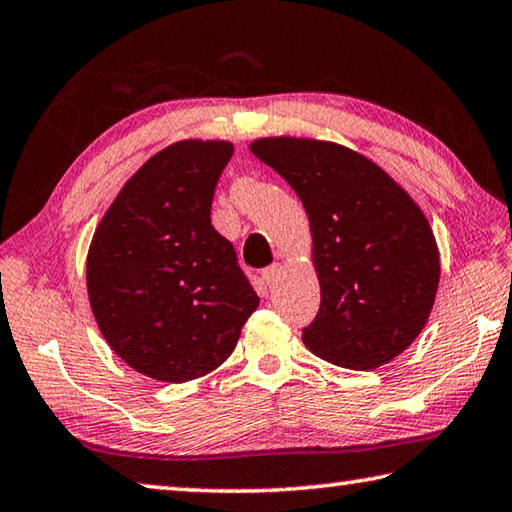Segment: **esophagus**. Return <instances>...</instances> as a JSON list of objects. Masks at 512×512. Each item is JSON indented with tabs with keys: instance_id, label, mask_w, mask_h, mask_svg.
<instances>
[{
	"instance_id": "esophagus-1",
	"label": "esophagus",
	"mask_w": 512,
	"mask_h": 512,
	"mask_svg": "<svg viewBox=\"0 0 512 512\" xmlns=\"http://www.w3.org/2000/svg\"><path fill=\"white\" fill-rule=\"evenodd\" d=\"M280 275H282V266H280V264L268 266V268H264V273H262L264 282L268 284V287H275L277 280H280Z\"/></svg>"
}]
</instances>
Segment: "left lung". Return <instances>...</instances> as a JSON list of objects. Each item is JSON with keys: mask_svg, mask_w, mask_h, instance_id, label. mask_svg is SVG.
<instances>
[{"mask_svg": "<svg viewBox=\"0 0 512 512\" xmlns=\"http://www.w3.org/2000/svg\"><path fill=\"white\" fill-rule=\"evenodd\" d=\"M250 151L305 205L320 309L302 329L316 357L350 370L393 361L427 325L440 280L427 216L402 185L348 146L259 137Z\"/></svg>", "mask_w": 512, "mask_h": 512, "instance_id": "left-lung-1", "label": "left lung"}]
</instances>
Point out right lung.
<instances>
[{
	"mask_svg": "<svg viewBox=\"0 0 512 512\" xmlns=\"http://www.w3.org/2000/svg\"><path fill=\"white\" fill-rule=\"evenodd\" d=\"M235 146L180 140L146 160L103 214L85 262L94 320L142 375L183 384L221 366L259 305L214 230V187Z\"/></svg>",
	"mask_w": 512,
	"mask_h": 512,
	"instance_id": "obj_1",
	"label": "right lung"
}]
</instances>
